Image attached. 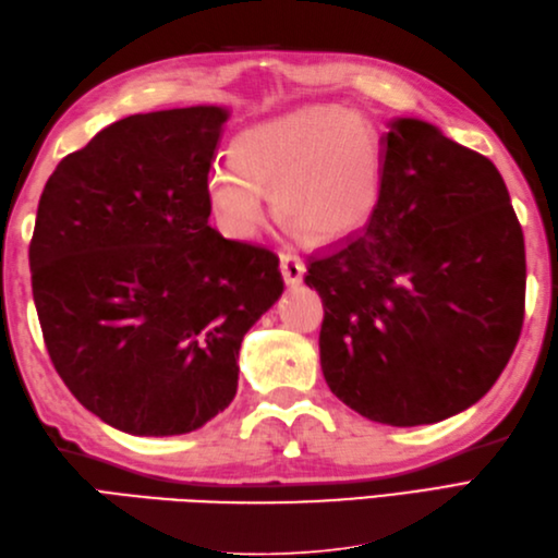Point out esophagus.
Returning <instances> with one entry per match:
<instances>
[{
  "instance_id": "esophagus-1",
  "label": "esophagus",
  "mask_w": 558,
  "mask_h": 558,
  "mask_svg": "<svg viewBox=\"0 0 558 558\" xmlns=\"http://www.w3.org/2000/svg\"><path fill=\"white\" fill-rule=\"evenodd\" d=\"M280 272H282V280H286L290 288H298L300 282L304 280L306 266H304V260L298 254L282 252L280 254Z\"/></svg>"
}]
</instances>
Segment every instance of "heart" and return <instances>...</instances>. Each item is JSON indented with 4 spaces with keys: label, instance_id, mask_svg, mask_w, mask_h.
<instances>
[{
    "label": "heart",
    "instance_id": "b5f03b06",
    "mask_svg": "<svg viewBox=\"0 0 558 558\" xmlns=\"http://www.w3.org/2000/svg\"><path fill=\"white\" fill-rule=\"evenodd\" d=\"M230 156L232 162L210 168L206 204L234 240L260 230L266 194L282 222L318 244L360 232L381 196L384 160L374 126L333 105H310L248 126Z\"/></svg>",
    "mask_w": 558,
    "mask_h": 558
}]
</instances>
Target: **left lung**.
I'll use <instances>...</instances> for the list:
<instances>
[{
  "mask_svg": "<svg viewBox=\"0 0 558 558\" xmlns=\"http://www.w3.org/2000/svg\"><path fill=\"white\" fill-rule=\"evenodd\" d=\"M381 138L374 216L304 282L324 300L328 388L362 417L434 424L468 410L511 360L525 242L496 165L422 120Z\"/></svg>",
  "mask_w": 558,
  "mask_h": 558,
  "instance_id": "8db88e82",
  "label": "left lung"
}]
</instances>
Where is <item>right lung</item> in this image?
<instances>
[{
	"instance_id": "add662e5",
	"label": "right lung",
	"mask_w": 558,
	"mask_h": 558,
	"mask_svg": "<svg viewBox=\"0 0 558 558\" xmlns=\"http://www.w3.org/2000/svg\"><path fill=\"white\" fill-rule=\"evenodd\" d=\"M216 105L105 126L47 180L28 248L57 374L134 436L189 434L230 405L242 338L282 294L278 256L208 225Z\"/></svg>"
}]
</instances>
